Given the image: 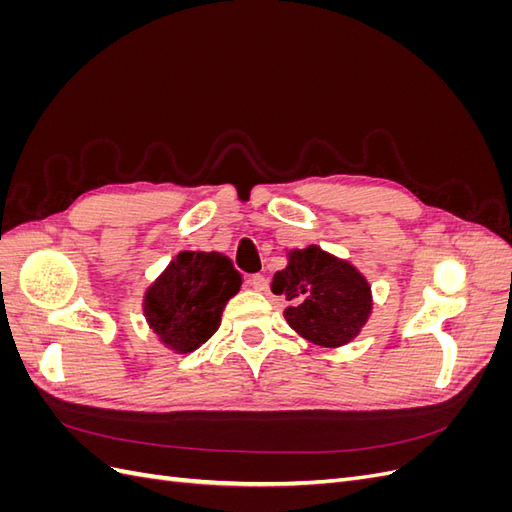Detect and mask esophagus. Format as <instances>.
<instances>
[{"label":"esophagus","mask_w":512,"mask_h":512,"mask_svg":"<svg viewBox=\"0 0 512 512\" xmlns=\"http://www.w3.org/2000/svg\"><path fill=\"white\" fill-rule=\"evenodd\" d=\"M250 286H252L254 290L262 292V290L267 288V277H265V275H260V273H256V275H250Z\"/></svg>","instance_id":"obj_1"}]
</instances>
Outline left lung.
<instances>
[{"mask_svg": "<svg viewBox=\"0 0 512 512\" xmlns=\"http://www.w3.org/2000/svg\"><path fill=\"white\" fill-rule=\"evenodd\" d=\"M271 290L290 301L284 309L290 327L322 348L350 344L374 307L365 275L318 245L290 250L288 265L273 275Z\"/></svg>", "mask_w": 512, "mask_h": 512, "instance_id": "1", "label": "left lung"}]
</instances>
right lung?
<instances>
[{"instance_id": "right-lung-1", "label": "right lung", "mask_w": 512, "mask_h": 512, "mask_svg": "<svg viewBox=\"0 0 512 512\" xmlns=\"http://www.w3.org/2000/svg\"><path fill=\"white\" fill-rule=\"evenodd\" d=\"M241 273L220 252H179L145 290L143 314L160 342L177 354L203 346L220 329Z\"/></svg>"}]
</instances>
